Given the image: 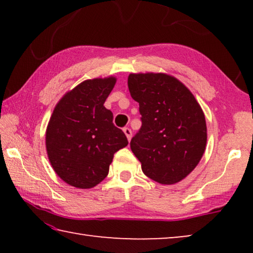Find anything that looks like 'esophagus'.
Here are the masks:
<instances>
[{
  "label": "esophagus",
  "instance_id": "1",
  "mask_svg": "<svg viewBox=\"0 0 253 253\" xmlns=\"http://www.w3.org/2000/svg\"><path fill=\"white\" fill-rule=\"evenodd\" d=\"M124 132H125L127 139L130 140V138H131V129H130V128H128V127L124 128Z\"/></svg>",
  "mask_w": 253,
  "mask_h": 253
}]
</instances>
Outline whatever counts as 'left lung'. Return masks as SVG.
Returning a JSON list of instances; mask_svg holds the SVG:
<instances>
[{"label":"left lung","mask_w":253,"mask_h":253,"mask_svg":"<svg viewBox=\"0 0 253 253\" xmlns=\"http://www.w3.org/2000/svg\"><path fill=\"white\" fill-rule=\"evenodd\" d=\"M128 89L142 115L131 152L153 181L178 183L198 166L207 146L202 108L190 89L168 74H130Z\"/></svg>","instance_id":"obj_1"}]
</instances>
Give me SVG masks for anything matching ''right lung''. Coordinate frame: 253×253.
<instances>
[{
	"instance_id": "obj_1",
	"label": "right lung",
	"mask_w": 253,
	"mask_h": 253,
	"mask_svg": "<svg viewBox=\"0 0 253 253\" xmlns=\"http://www.w3.org/2000/svg\"><path fill=\"white\" fill-rule=\"evenodd\" d=\"M115 77L88 79L55 105L46 127L45 147L58 176L78 188H91L108 175L114 154L128 145L104 106Z\"/></svg>"
}]
</instances>
